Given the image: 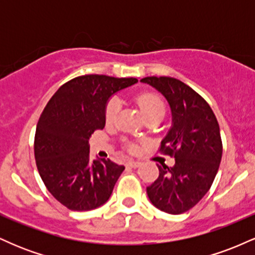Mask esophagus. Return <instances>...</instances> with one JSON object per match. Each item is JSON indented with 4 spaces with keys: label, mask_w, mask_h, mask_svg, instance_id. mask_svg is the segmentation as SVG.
<instances>
[{
    "label": "esophagus",
    "mask_w": 255,
    "mask_h": 255,
    "mask_svg": "<svg viewBox=\"0 0 255 255\" xmlns=\"http://www.w3.org/2000/svg\"><path fill=\"white\" fill-rule=\"evenodd\" d=\"M127 165L130 166V168H137V166L141 165V162H139V160H129Z\"/></svg>",
    "instance_id": "1"
}]
</instances>
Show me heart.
Returning <instances> with one entry per match:
<instances>
[{
  "label": "heart",
  "instance_id": "1",
  "mask_svg": "<svg viewBox=\"0 0 255 255\" xmlns=\"http://www.w3.org/2000/svg\"><path fill=\"white\" fill-rule=\"evenodd\" d=\"M136 102L139 104L142 114H144L145 119L151 115H156V114H163L164 115V102L160 99V97H158L157 95H154V93H142V95L137 96ZM120 108H121V103H120L118 98H111L108 102L107 107H105V120H107L108 124H111V122L115 121L116 118H118ZM130 148L133 151H135L137 146L131 145Z\"/></svg>",
  "mask_w": 255,
  "mask_h": 255
}]
</instances>
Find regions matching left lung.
I'll return each instance as SVG.
<instances>
[{
  "label": "left lung",
  "mask_w": 255,
  "mask_h": 255,
  "mask_svg": "<svg viewBox=\"0 0 255 255\" xmlns=\"http://www.w3.org/2000/svg\"><path fill=\"white\" fill-rule=\"evenodd\" d=\"M148 84L164 96L172 124L159 151L175 158V165H158L159 176L146 188L151 203L170 215L195 206L211 188L222 159L221 131L207 102L182 81L170 77H147Z\"/></svg>",
  "instance_id": "obj_1"
}]
</instances>
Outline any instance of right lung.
I'll use <instances>...</instances> for the list:
<instances>
[{
    "instance_id": "obj_1",
    "label": "right lung",
    "mask_w": 255,
    "mask_h": 255,
    "mask_svg": "<svg viewBox=\"0 0 255 255\" xmlns=\"http://www.w3.org/2000/svg\"><path fill=\"white\" fill-rule=\"evenodd\" d=\"M135 78L90 74L69 80L44 108L34 136V158L52 197L72 211H90L109 200L125 170L110 159H90L89 140L105 126V107L114 93Z\"/></svg>"
}]
</instances>
